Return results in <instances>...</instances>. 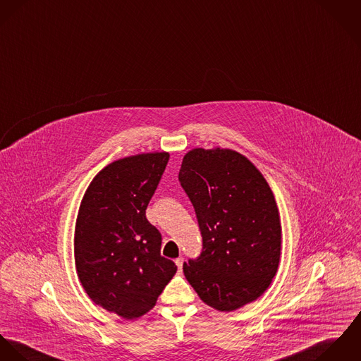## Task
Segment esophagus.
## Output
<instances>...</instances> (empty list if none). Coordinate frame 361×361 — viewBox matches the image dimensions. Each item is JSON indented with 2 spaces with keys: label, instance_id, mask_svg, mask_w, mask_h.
Segmentation results:
<instances>
[{
  "label": "esophagus",
  "instance_id": "obj_1",
  "mask_svg": "<svg viewBox=\"0 0 361 361\" xmlns=\"http://www.w3.org/2000/svg\"><path fill=\"white\" fill-rule=\"evenodd\" d=\"M176 264H177L178 270L181 271V269H183V264H184V259H183V257H178V259H176Z\"/></svg>",
  "mask_w": 361,
  "mask_h": 361
}]
</instances>
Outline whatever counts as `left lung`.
Listing matches in <instances>:
<instances>
[{"label":"left lung","instance_id":"1","mask_svg":"<svg viewBox=\"0 0 361 361\" xmlns=\"http://www.w3.org/2000/svg\"><path fill=\"white\" fill-rule=\"evenodd\" d=\"M178 180L194 204L203 246L184 262L185 279L220 312L256 300L281 256L280 213L266 178L233 149L195 148L185 154Z\"/></svg>","mask_w":361,"mask_h":361}]
</instances>
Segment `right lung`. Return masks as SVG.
I'll return each instance as SVG.
<instances>
[{
	"mask_svg": "<svg viewBox=\"0 0 361 361\" xmlns=\"http://www.w3.org/2000/svg\"><path fill=\"white\" fill-rule=\"evenodd\" d=\"M170 155L149 152L104 167L90 183L75 228V263L90 299L126 320L148 313L177 271L145 216Z\"/></svg>",
	"mask_w": 361,
	"mask_h": 361,
	"instance_id": "add662e5",
	"label": "right lung"
}]
</instances>
